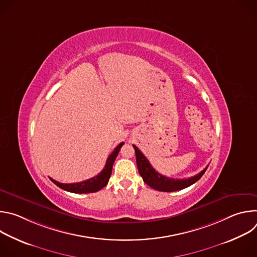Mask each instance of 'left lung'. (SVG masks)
Segmentation results:
<instances>
[{"label": "left lung", "mask_w": 257, "mask_h": 257, "mask_svg": "<svg viewBox=\"0 0 257 257\" xmlns=\"http://www.w3.org/2000/svg\"><path fill=\"white\" fill-rule=\"evenodd\" d=\"M133 148L135 151L136 155V164L138 168V172L140 176L142 177L144 183H146L150 187L153 189H156L158 191H163V192H173V191H178L182 190L184 188H187L194 184L195 182H197L202 175L205 173L207 167L203 169L199 174L188 178V179H172L168 178L166 176L161 175L158 173L150 164L149 160L146 159L143 154L137 149V146L133 144Z\"/></svg>", "instance_id": "8db88e82"}]
</instances>
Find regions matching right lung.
<instances>
[{
	"instance_id": "add662e5",
	"label": "right lung",
	"mask_w": 257,
	"mask_h": 257,
	"mask_svg": "<svg viewBox=\"0 0 257 257\" xmlns=\"http://www.w3.org/2000/svg\"><path fill=\"white\" fill-rule=\"evenodd\" d=\"M124 142H121L117 146V148L114 150V152L108 156L103 170L98 175H96L95 177H92L91 179H88L79 183H71V184H64V183H60L52 178L50 179L61 189L72 192V193H92V192L99 191L101 188H103L107 184L109 177H111V174H112L114 162Z\"/></svg>"
}]
</instances>
